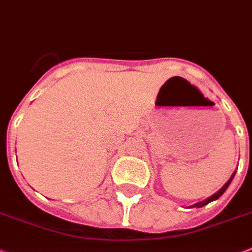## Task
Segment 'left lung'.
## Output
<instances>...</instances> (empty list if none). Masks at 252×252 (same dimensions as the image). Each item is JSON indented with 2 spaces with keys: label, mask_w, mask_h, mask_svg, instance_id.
<instances>
[{
  "label": "left lung",
  "mask_w": 252,
  "mask_h": 252,
  "mask_svg": "<svg viewBox=\"0 0 252 252\" xmlns=\"http://www.w3.org/2000/svg\"><path fill=\"white\" fill-rule=\"evenodd\" d=\"M234 175H236V171L233 172V175L230 176V179H229L228 181H226V183L224 184V186H222L221 189L218 190V191H216V193H215V194H212L211 197L206 198V199H204V200H200V202H197V203H194L193 206H190V207H198V208H199V207H203V206H206V204H208V203H210V202H212V200L219 199V198L221 197L222 194H224V191H225V190L228 189V186L230 185V183H232V180L234 179Z\"/></svg>",
  "instance_id": "1"
}]
</instances>
